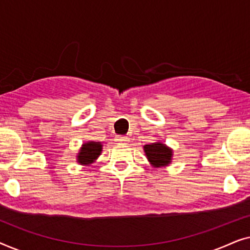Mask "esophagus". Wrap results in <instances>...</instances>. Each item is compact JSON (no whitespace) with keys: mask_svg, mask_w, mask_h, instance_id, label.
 <instances>
[{"mask_svg":"<svg viewBox=\"0 0 250 250\" xmlns=\"http://www.w3.org/2000/svg\"><path fill=\"white\" fill-rule=\"evenodd\" d=\"M116 141H117V142H121V143H126V142H128L129 140H128L127 136H124V135H117V136H116Z\"/></svg>","mask_w":250,"mask_h":250,"instance_id":"obj_1","label":"esophagus"}]
</instances>
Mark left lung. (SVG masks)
Wrapping results in <instances>:
<instances>
[{
	"mask_svg": "<svg viewBox=\"0 0 250 250\" xmlns=\"http://www.w3.org/2000/svg\"><path fill=\"white\" fill-rule=\"evenodd\" d=\"M146 156L152 166L165 167L172 163L173 150L160 142L150 143L143 146Z\"/></svg>",
	"mask_w": 250,
	"mask_h": 250,
	"instance_id": "obj_1",
	"label": "left lung"
}]
</instances>
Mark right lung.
Returning <instances> with one entry per match:
<instances>
[{
    "label": "right lung",
    "mask_w": 250,
    "mask_h": 250,
    "mask_svg": "<svg viewBox=\"0 0 250 250\" xmlns=\"http://www.w3.org/2000/svg\"><path fill=\"white\" fill-rule=\"evenodd\" d=\"M102 151V145L100 142L90 141L84 143L80 149L77 156V162L81 165H90L101 155Z\"/></svg>",
    "instance_id": "add662e5"
}]
</instances>
